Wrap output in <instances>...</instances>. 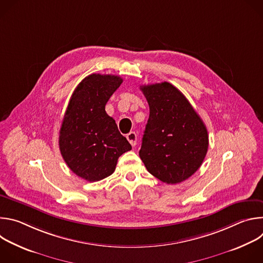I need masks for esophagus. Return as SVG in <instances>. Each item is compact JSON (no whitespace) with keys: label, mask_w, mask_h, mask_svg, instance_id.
Here are the masks:
<instances>
[{"label":"esophagus","mask_w":263,"mask_h":263,"mask_svg":"<svg viewBox=\"0 0 263 263\" xmlns=\"http://www.w3.org/2000/svg\"><path fill=\"white\" fill-rule=\"evenodd\" d=\"M126 137H127L128 141L130 142V144H131L132 146H135V145H136V142H137V135H136L135 132H130V133H128Z\"/></svg>","instance_id":"obj_1"}]
</instances>
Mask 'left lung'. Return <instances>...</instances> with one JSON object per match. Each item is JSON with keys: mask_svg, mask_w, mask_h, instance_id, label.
Masks as SVG:
<instances>
[{"mask_svg": "<svg viewBox=\"0 0 263 263\" xmlns=\"http://www.w3.org/2000/svg\"><path fill=\"white\" fill-rule=\"evenodd\" d=\"M149 107L139 157L166 184L193 176L208 149V132L185 96L168 82L140 86Z\"/></svg>", "mask_w": 263, "mask_h": 263, "instance_id": "1", "label": "left lung"}]
</instances>
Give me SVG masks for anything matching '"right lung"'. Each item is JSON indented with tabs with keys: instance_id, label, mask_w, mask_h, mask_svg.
Listing matches in <instances>:
<instances>
[{
	"instance_id": "obj_1",
	"label": "right lung",
	"mask_w": 263,
	"mask_h": 263,
	"mask_svg": "<svg viewBox=\"0 0 263 263\" xmlns=\"http://www.w3.org/2000/svg\"><path fill=\"white\" fill-rule=\"evenodd\" d=\"M123 79L91 73L73 90L59 131L60 153L72 173L96 182L115 172L119 157L132 148L105 111Z\"/></svg>"
}]
</instances>
